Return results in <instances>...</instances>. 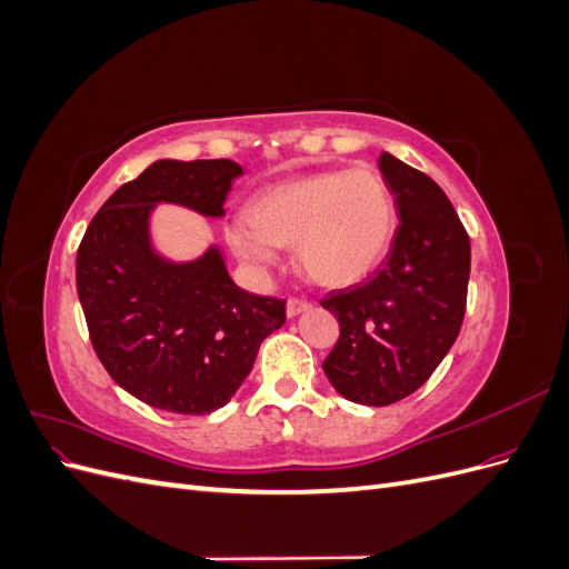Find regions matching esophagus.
I'll return each instance as SVG.
<instances>
[{
    "label": "esophagus",
    "instance_id": "esophagus-1",
    "mask_svg": "<svg viewBox=\"0 0 569 569\" xmlns=\"http://www.w3.org/2000/svg\"><path fill=\"white\" fill-rule=\"evenodd\" d=\"M308 308H311V301H306V299H289V301H287V316H289V318H297L299 313L308 311Z\"/></svg>",
    "mask_w": 569,
    "mask_h": 569
}]
</instances>
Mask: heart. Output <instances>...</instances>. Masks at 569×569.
<instances>
[{
  "mask_svg": "<svg viewBox=\"0 0 569 569\" xmlns=\"http://www.w3.org/2000/svg\"><path fill=\"white\" fill-rule=\"evenodd\" d=\"M396 232L391 189L368 168L327 170L274 184L228 222L232 251L268 268L278 247L295 244L299 266L320 284H351L387 256Z\"/></svg>",
  "mask_w": 569,
  "mask_h": 569,
  "instance_id": "1",
  "label": "heart"
}]
</instances>
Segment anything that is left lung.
<instances>
[{"label":"left lung","mask_w":569,"mask_h":569,"mask_svg":"<svg viewBox=\"0 0 569 569\" xmlns=\"http://www.w3.org/2000/svg\"><path fill=\"white\" fill-rule=\"evenodd\" d=\"M380 170L401 220L391 249L363 282L320 301L341 330L322 370L363 406L396 403L429 380L460 332L470 280V237L443 189L387 151Z\"/></svg>","instance_id":"obj_1"}]
</instances>
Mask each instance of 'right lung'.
I'll return each mask as SVG.
<instances>
[{"mask_svg": "<svg viewBox=\"0 0 569 569\" xmlns=\"http://www.w3.org/2000/svg\"><path fill=\"white\" fill-rule=\"evenodd\" d=\"M242 173L230 159L153 161L116 189L80 242L76 282L92 347L113 382L151 408L178 416L222 408L261 341L287 320V301L232 282L216 244L194 261H170L151 242L159 203L222 218Z\"/></svg>", "mask_w": 569, "mask_h": 569, "instance_id": "obj_1", "label": "right lung"}]
</instances>
